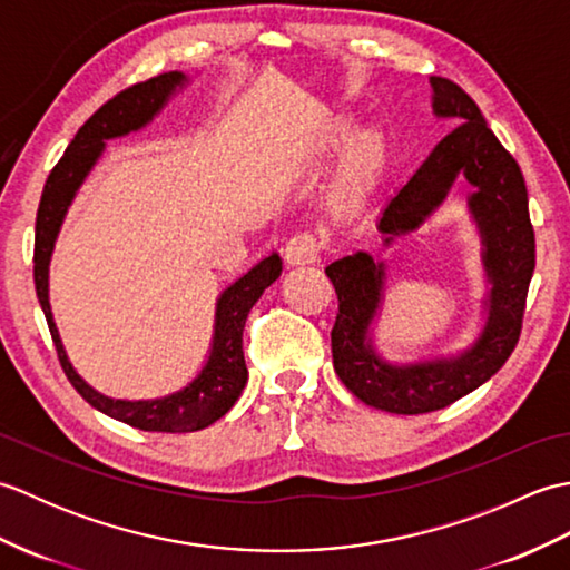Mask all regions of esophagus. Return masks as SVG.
Returning a JSON list of instances; mask_svg holds the SVG:
<instances>
[{
    "instance_id": "esophagus-1",
    "label": "esophagus",
    "mask_w": 570,
    "mask_h": 570,
    "mask_svg": "<svg viewBox=\"0 0 570 570\" xmlns=\"http://www.w3.org/2000/svg\"><path fill=\"white\" fill-rule=\"evenodd\" d=\"M321 249H323V242L318 235L313 233H296L292 239L286 242L284 247V257L292 266L298 264H313L321 257Z\"/></svg>"
}]
</instances>
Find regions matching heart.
<instances>
[{
    "mask_svg": "<svg viewBox=\"0 0 570 570\" xmlns=\"http://www.w3.org/2000/svg\"><path fill=\"white\" fill-rule=\"evenodd\" d=\"M374 156H377V149H374L370 141H360L353 151V161H350V176L353 178L365 176L374 164Z\"/></svg>",
    "mask_w": 570,
    "mask_h": 570,
    "instance_id": "heart-1",
    "label": "heart"
}]
</instances>
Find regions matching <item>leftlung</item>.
I'll list each match as a JSON object with an SVG mask.
<instances>
[{"label": "left lung", "instance_id": "1", "mask_svg": "<svg viewBox=\"0 0 570 570\" xmlns=\"http://www.w3.org/2000/svg\"><path fill=\"white\" fill-rule=\"evenodd\" d=\"M435 117L455 119L419 171L386 200L380 233L384 242L411 233L439 208L458 174L475 186L468 208L482 237L490 296L478 341L458 357L390 365L372 347L370 325L384 294V264L355 252L325 266L335 286L337 316L331 331L337 377L367 406L390 414H429L478 390L498 372L522 333L529 282L537 264L524 176L514 156L492 135L480 107L448 78H431Z\"/></svg>", "mask_w": 570, "mask_h": 570}]
</instances>
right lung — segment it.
Masks as SVG:
<instances>
[{"instance_id":"right-lung-1","label":"right lung","mask_w":570,"mask_h":570,"mask_svg":"<svg viewBox=\"0 0 570 570\" xmlns=\"http://www.w3.org/2000/svg\"><path fill=\"white\" fill-rule=\"evenodd\" d=\"M186 82V76L178 70L164 72V76L149 78L131 88L117 92L112 100H107L78 135L68 144L66 154L48 174L41 193L39 213H36V239H33V284L36 296L43 308V316L51 331L56 353L63 367L66 377L76 386L78 394L102 414L112 416L129 426L141 431H161V433H188L210 426L217 419H223L239 399L247 384V365L245 350H242V331L249 316L252 306L257 304L264 288H269L278 274H282V259L278 254H269L257 266L239 276L233 286H227L217 298L215 308V333L213 350L200 374L184 390L168 394L164 399H147V402H127V399H110L95 392L90 384H85L80 374L72 370L70 360L60 343L58 328L53 323L51 304H48V264H51L53 245L58 229L63 225L70 200L76 198V190L90 174L95 161L100 159L107 139L125 137L129 131L141 129L151 122L154 115L161 110L166 100L171 98L176 88Z\"/></svg>"}]
</instances>
